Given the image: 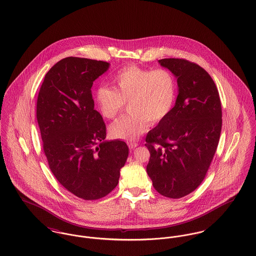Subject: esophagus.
Wrapping results in <instances>:
<instances>
[{
    "instance_id": "34e87169",
    "label": "esophagus",
    "mask_w": 256,
    "mask_h": 256,
    "mask_svg": "<svg viewBox=\"0 0 256 256\" xmlns=\"http://www.w3.org/2000/svg\"><path fill=\"white\" fill-rule=\"evenodd\" d=\"M138 142H130L128 143V147L130 148V149H134V148H136V147H138Z\"/></svg>"
}]
</instances>
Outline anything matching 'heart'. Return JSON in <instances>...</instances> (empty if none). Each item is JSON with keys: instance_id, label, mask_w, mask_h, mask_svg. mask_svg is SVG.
I'll list each match as a JSON object with an SVG mask.
<instances>
[{"instance_id": "heart-1", "label": "heart", "mask_w": 256, "mask_h": 256, "mask_svg": "<svg viewBox=\"0 0 256 256\" xmlns=\"http://www.w3.org/2000/svg\"><path fill=\"white\" fill-rule=\"evenodd\" d=\"M113 90L99 86L94 101L100 114L111 120L128 103L130 114L122 116L109 126L112 138L136 140L149 124H158L170 114L176 99V82L170 70H145L136 66H124L111 78Z\"/></svg>"}]
</instances>
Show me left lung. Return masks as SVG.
<instances>
[{
  "label": "left lung",
  "mask_w": 256,
  "mask_h": 256,
  "mask_svg": "<svg viewBox=\"0 0 256 256\" xmlns=\"http://www.w3.org/2000/svg\"><path fill=\"white\" fill-rule=\"evenodd\" d=\"M158 62L176 78L178 97L169 116L147 134L146 170L160 194L180 198L196 190L209 169L220 138L222 107L213 80L198 64L184 58Z\"/></svg>",
  "instance_id": "1"
}]
</instances>
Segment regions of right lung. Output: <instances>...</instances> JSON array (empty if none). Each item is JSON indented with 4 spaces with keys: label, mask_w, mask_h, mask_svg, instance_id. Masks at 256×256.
I'll list each match as a JSON object with an SVG mask.
<instances>
[{
    "label": "right lung",
    "mask_w": 256,
    "mask_h": 256,
    "mask_svg": "<svg viewBox=\"0 0 256 256\" xmlns=\"http://www.w3.org/2000/svg\"><path fill=\"white\" fill-rule=\"evenodd\" d=\"M110 64L84 58L60 60L46 74L36 107L44 153L58 182L84 200L102 198L116 186L128 147L106 140L91 87Z\"/></svg>",
    "instance_id": "right-lung-1"
}]
</instances>
